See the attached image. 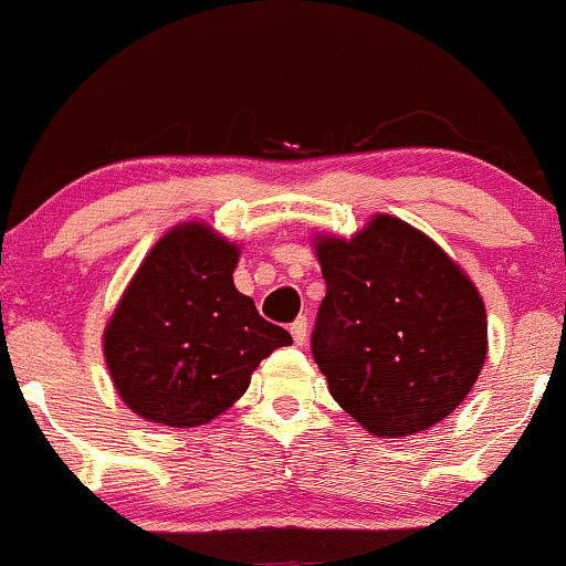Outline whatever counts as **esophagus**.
Wrapping results in <instances>:
<instances>
[{"instance_id": "34e87169", "label": "esophagus", "mask_w": 566, "mask_h": 566, "mask_svg": "<svg viewBox=\"0 0 566 566\" xmlns=\"http://www.w3.org/2000/svg\"><path fill=\"white\" fill-rule=\"evenodd\" d=\"M290 333H292V340L297 343V346H303L305 337H308V319L301 316V319H295L290 324Z\"/></svg>"}]
</instances>
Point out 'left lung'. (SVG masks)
<instances>
[{
	"instance_id": "8db88e82",
	"label": "left lung",
	"mask_w": 566,
	"mask_h": 566,
	"mask_svg": "<svg viewBox=\"0 0 566 566\" xmlns=\"http://www.w3.org/2000/svg\"><path fill=\"white\" fill-rule=\"evenodd\" d=\"M327 295L311 350L329 394L373 437H412L444 420L482 373L479 290L437 242L375 216L356 237L316 239Z\"/></svg>"
}]
</instances>
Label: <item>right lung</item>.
<instances>
[{
    "label": "right lung",
    "instance_id": "1",
    "mask_svg": "<svg viewBox=\"0 0 566 566\" xmlns=\"http://www.w3.org/2000/svg\"><path fill=\"white\" fill-rule=\"evenodd\" d=\"M237 263L239 247L210 226H175L116 305L103 354L122 401L148 423H210L265 356L292 343L233 287Z\"/></svg>",
    "mask_w": 566,
    "mask_h": 566
}]
</instances>
